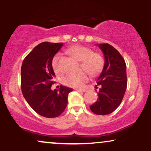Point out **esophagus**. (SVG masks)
Returning a JSON list of instances; mask_svg holds the SVG:
<instances>
[{
  "label": "esophagus",
  "instance_id": "obj_1",
  "mask_svg": "<svg viewBox=\"0 0 151 151\" xmlns=\"http://www.w3.org/2000/svg\"><path fill=\"white\" fill-rule=\"evenodd\" d=\"M75 90L77 91H83V92L86 91L85 89H75Z\"/></svg>",
  "mask_w": 151,
  "mask_h": 151
}]
</instances>
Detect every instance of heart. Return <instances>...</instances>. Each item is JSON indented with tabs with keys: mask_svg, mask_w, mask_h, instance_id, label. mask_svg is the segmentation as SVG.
Wrapping results in <instances>:
<instances>
[{
	"mask_svg": "<svg viewBox=\"0 0 151 151\" xmlns=\"http://www.w3.org/2000/svg\"><path fill=\"white\" fill-rule=\"evenodd\" d=\"M71 56L79 62V67L84 69L90 75L95 76L101 72L104 67V59L101 55L91 52L89 47L82 45H74L67 50ZM60 54H57L52 60V67L54 72L57 74L61 72L59 60ZM88 80V75L84 70H79L75 73H70L62 78L63 84L73 88H81Z\"/></svg>",
	"mask_w": 151,
	"mask_h": 151,
	"instance_id": "heart-1",
	"label": "heart"
}]
</instances>
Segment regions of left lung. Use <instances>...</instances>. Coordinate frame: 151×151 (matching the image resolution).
Masks as SVG:
<instances>
[{
    "label": "left lung",
    "instance_id": "1",
    "mask_svg": "<svg viewBox=\"0 0 151 151\" xmlns=\"http://www.w3.org/2000/svg\"><path fill=\"white\" fill-rule=\"evenodd\" d=\"M104 55V65L96 79L99 86L97 101L90 106L91 111L97 115H106L120 105L127 86L126 65L121 54L110 45H97Z\"/></svg>",
    "mask_w": 151,
    "mask_h": 151
}]
</instances>
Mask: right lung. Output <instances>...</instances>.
Here are the masks:
<instances>
[{
    "instance_id": "add662e5",
    "label": "right lung",
    "mask_w": 151,
    "mask_h": 151,
    "mask_svg": "<svg viewBox=\"0 0 151 151\" xmlns=\"http://www.w3.org/2000/svg\"><path fill=\"white\" fill-rule=\"evenodd\" d=\"M63 43L43 42L30 52L22 62L21 89L24 98L36 113L47 118L61 115L67 105L72 88L60 86L52 90L55 74L52 60Z\"/></svg>"
}]
</instances>
